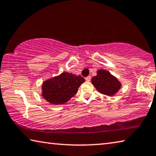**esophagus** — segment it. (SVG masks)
<instances>
[{"label":"esophagus","instance_id":"obj_1","mask_svg":"<svg viewBox=\"0 0 156 156\" xmlns=\"http://www.w3.org/2000/svg\"><path fill=\"white\" fill-rule=\"evenodd\" d=\"M85 80H87V82H90V81L91 80V76H87V77H86Z\"/></svg>","mask_w":156,"mask_h":156}]
</instances>
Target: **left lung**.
Returning <instances> with one entry per match:
<instances>
[{
	"instance_id": "obj_1",
	"label": "left lung",
	"mask_w": 156,
	"mask_h": 156,
	"mask_svg": "<svg viewBox=\"0 0 156 156\" xmlns=\"http://www.w3.org/2000/svg\"><path fill=\"white\" fill-rule=\"evenodd\" d=\"M91 83L99 92L113 96L121 87V83L110 72L105 70L98 71L97 75L91 78Z\"/></svg>"
}]
</instances>
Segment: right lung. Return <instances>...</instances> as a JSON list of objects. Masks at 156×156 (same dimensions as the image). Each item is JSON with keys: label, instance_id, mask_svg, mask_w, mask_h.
Instances as JSON below:
<instances>
[{"label": "right lung", "instance_id": "add662e5", "mask_svg": "<svg viewBox=\"0 0 156 156\" xmlns=\"http://www.w3.org/2000/svg\"><path fill=\"white\" fill-rule=\"evenodd\" d=\"M85 79L73 73H62L42 85V96L51 104H64L77 93Z\"/></svg>", "mask_w": 156, "mask_h": 156}]
</instances>
